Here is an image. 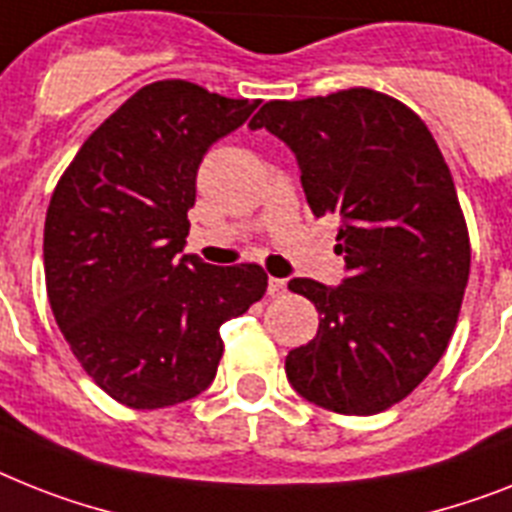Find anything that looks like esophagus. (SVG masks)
Segmentation results:
<instances>
[{
  "label": "esophagus",
  "mask_w": 512,
  "mask_h": 512,
  "mask_svg": "<svg viewBox=\"0 0 512 512\" xmlns=\"http://www.w3.org/2000/svg\"><path fill=\"white\" fill-rule=\"evenodd\" d=\"M287 290V282L280 280V277H269V285H266V293L272 295V298H280V295H285Z\"/></svg>",
  "instance_id": "esophagus-1"
}]
</instances>
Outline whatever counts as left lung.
Segmentation results:
<instances>
[{"label": "left lung", "instance_id": "1", "mask_svg": "<svg viewBox=\"0 0 512 512\" xmlns=\"http://www.w3.org/2000/svg\"><path fill=\"white\" fill-rule=\"evenodd\" d=\"M248 128L293 151L314 217H340V285H287L322 316L314 340L287 353V382L327 411H387L437 366L468 285L471 246L445 156L416 112L369 88L269 101Z\"/></svg>", "mask_w": 512, "mask_h": 512}]
</instances>
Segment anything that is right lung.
<instances>
[{"instance_id": "right-lung-1", "label": "right lung", "mask_w": 512, "mask_h": 512, "mask_svg": "<svg viewBox=\"0 0 512 512\" xmlns=\"http://www.w3.org/2000/svg\"><path fill=\"white\" fill-rule=\"evenodd\" d=\"M256 107L188 80L143 86L54 188L44 225L54 319L122 405L154 411L201 395L225 350L219 327L266 293L261 266H211L183 251L206 151Z\"/></svg>"}]
</instances>
